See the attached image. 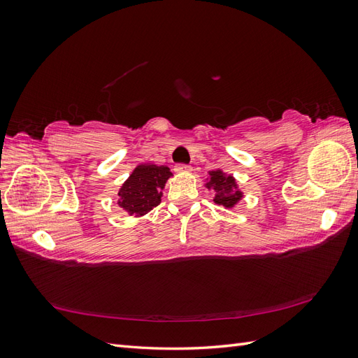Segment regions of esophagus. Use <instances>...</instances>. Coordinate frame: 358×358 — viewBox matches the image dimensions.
Here are the masks:
<instances>
[{"mask_svg":"<svg viewBox=\"0 0 358 358\" xmlns=\"http://www.w3.org/2000/svg\"><path fill=\"white\" fill-rule=\"evenodd\" d=\"M176 173H183V171H191V166L188 164H176L175 166Z\"/></svg>","mask_w":358,"mask_h":358,"instance_id":"esophagus-1","label":"esophagus"}]
</instances>
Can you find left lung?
I'll return each instance as SVG.
<instances>
[{
	"label": "left lung",
	"instance_id": "8db88e82",
	"mask_svg": "<svg viewBox=\"0 0 358 358\" xmlns=\"http://www.w3.org/2000/svg\"><path fill=\"white\" fill-rule=\"evenodd\" d=\"M212 178V183L210 185L213 187V189L218 192V196L215 197V203L222 204L225 208H233L236 204V201L242 197L241 191H237L236 188V182L231 176H225L221 173V170H216L210 173ZM208 183V187H210Z\"/></svg>",
	"mask_w": 358,
	"mask_h": 358
}]
</instances>
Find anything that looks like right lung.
<instances>
[{"mask_svg": "<svg viewBox=\"0 0 358 358\" xmlns=\"http://www.w3.org/2000/svg\"><path fill=\"white\" fill-rule=\"evenodd\" d=\"M170 176L171 171L166 166L142 164L136 167L117 192V204L131 215H145L159 204L161 189Z\"/></svg>", "mask_w": 358, "mask_h": 358, "instance_id": "obj_1", "label": "right lung"}]
</instances>
